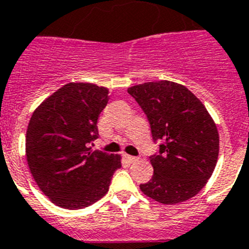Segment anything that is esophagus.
Instances as JSON below:
<instances>
[{"label": "esophagus", "mask_w": 249, "mask_h": 249, "mask_svg": "<svg viewBox=\"0 0 249 249\" xmlns=\"http://www.w3.org/2000/svg\"><path fill=\"white\" fill-rule=\"evenodd\" d=\"M125 159H126L129 163H137V161H138V158L133 157V155H125Z\"/></svg>", "instance_id": "esophagus-1"}]
</instances>
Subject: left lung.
I'll use <instances>...</instances> for the list:
<instances>
[{
  "label": "left lung",
  "mask_w": 249,
  "mask_h": 249,
  "mask_svg": "<svg viewBox=\"0 0 249 249\" xmlns=\"http://www.w3.org/2000/svg\"><path fill=\"white\" fill-rule=\"evenodd\" d=\"M127 92L145 112L159 153L151 155L154 174L140 189L163 204L193 198L207 184L219 153V135L202 101L185 86L151 81Z\"/></svg>",
  "instance_id": "obj_1"
}]
</instances>
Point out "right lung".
Masks as SVG:
<instances>
[{
	"instance_id": "obj_1",
	"label": "right lung",
	"mask_w": 249,
	"mask_h": 249,
	"mask_svg": "<svg viewBox=\"0 0 249 249\" xmlns=\"http://www.w3.org/2000/svg\"><path fill=\"white\" fill-rule=\"evenodd\" d=\"M109 90L89 83H69L41 103L26 133V159L36 184L53 204L81 209L109 190L122 166L120 155L91 150L98 118Z\"/></svg>"
}]
</instances>
